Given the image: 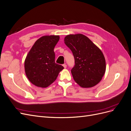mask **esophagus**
Returning <instances> with one entry per match:
<instances>
[{
	"label": "esophagus",
	"instance_id": "1",
	"mask_svg": "<svg viewBox=\"0 0 131 131\" xmlns=\"http://www.w3.org/2000/svg\"><path fill=\"white\" fill-rule=\"evenodd\" d=\"M63 67H64V68H67V65L66 64H63Z\"/></svg>",
	"mask_w": 131,
	"mask_h": 131
}]
</instances>
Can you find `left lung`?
Returning <instances> with one entry per match:
<instances>
[{
  "label": "left lung",
  "mask_w": 131,
  "mask_h": 131,
  "mask_svg": "<svg viewBox=\"0 0 131 131\" xmlns=\"http://www.w3.org/2000/svg\"><path fill=\"white\" fill-rule=\"evenodd\" d=\"M64 43L72 51L75 66L71 70L74 81L83 88H90L100 82L106 70L102 51L85 35L69 34Z\"/></svg>",
  "instance_id": "8db88e82"
}]
</instances>
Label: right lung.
Wrapping results in <instances>:
<instances>
[{
	"label": "right lung",
	"instance_id": "1",
	"mask_svg": "<svg viewBox=\"0 0 131 131\" xmlns=\"http://www.w3.org/2000/svg\"><path fill=\"white\" fill-rule=\"evenodd\" d=\"M59 35H45L35 42L25 61L26 75L39 88H46L56 80L64 67L55 63L54 48Z\"/></svg>",
	"mask_w": 131,
	"mask_h": 131
}]
</instances>
